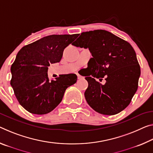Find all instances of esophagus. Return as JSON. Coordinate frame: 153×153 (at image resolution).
Returning <instances> with one entry per match:
<instances>
[{
    "label": "esophagus",
    "mask_w": 153,
    "mask_h": 153,
    "mask_svg": "<svg viewBox=\"0 0 153 153\" xmlns=\"http://www.w3.org/2000/svg\"><path fill=\"white\" fill-rule=\"evenodd\" d=\"M77 79H79L82 78V76H81L80 75L78 74H77Z\"/></svg>",
    "instance_id": "1"
}]
</instances>
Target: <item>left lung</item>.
<instances>
[{"mask_svg":"<svg viewBox=\"0 0 153 153\" xmlns=\"http://www.w3.org/2000/svg\"><path fill=\"white\" fill-rule=\"evenodd\" d=\"M72 45L88 48L93 56L85 76L88 86L84 96L88 105L104 115H114L127 108L140 76L136 54L130 43L107 30H94L82 33ZM103 77L104 85L96 81Z\"/></svg>","mask_w":153,"mask_h":153,"instance_id":"1","label":"left lung"}]
</instances>
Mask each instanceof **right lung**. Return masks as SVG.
Returning a JSON list of instances; mask_svg holds the SVG:
<instances>
[{
  "mask_svg": "<svg viewBox=\"0 0 153 153\" xmlns=\"http://www.w3.org/2000/svg\"><path fill=\"white\" fill-rule=\"evenodd\" d=\"M52 35L44 37L19 51L11 67V85L20 105L34 114H45L61 102L68 87L77 81L76 74L61 75L50 80L48 69L59 62L65 48L78 37Z\"/></svg>",
  "mask_w": 153,
  "mask_h": 153,
  "instance_id": "right-lung-1",
  "label": "right lung"
}]
</instances>
